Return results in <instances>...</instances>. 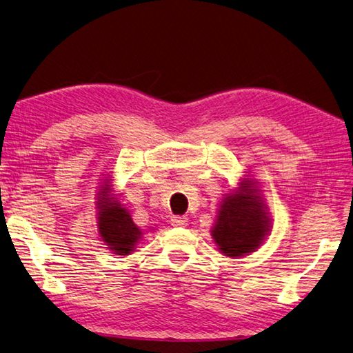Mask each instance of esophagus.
<instances>
[{"label":"esophagus","mask_w":353,"mask_h":353,"mask_svg":"<svg viewBox=\"0 0 353 353\" xmlns=\"http://www.w3.org/2000/svg\"><path fill=\"white\" fill-rule=\"evenodd\" d=\"M171 224L174 227H185L188 225V218L185 216H172L171 218Z\"/></svg>","instance_id":"obj_1"}]
</instances>
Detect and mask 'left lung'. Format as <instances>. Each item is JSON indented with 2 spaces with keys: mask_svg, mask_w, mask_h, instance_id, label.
<instances>
[{
  "mask_svg": "<svg viewBox=\"0 0 353 353\" xmlns=\"http://www.w3.org/2000/svg\"><path fill=\"white\" fill-rule=\"evenodd\" d=\"M252 179H244L234 193L221 201L212 227L221 254L232 259L255 252L271 230L270 214Z\"/></svg>",
  "mask_w": 353,
  "mask_h": 353,
  "instance_id": "1",
  "label": "left lung"
}]
</instances>
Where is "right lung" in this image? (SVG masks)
<instances>
[{
  "mask_svg": "<svg viewBox=\"0 0 353 353\" xmlns=\"http://www.w3.org/2000/svg\"><path fill=\"white\" fill-rule=\"evenodd\" d=\"M97 205L98 232L105 246H109L117 255H129L134 252L143 232L132 221L128 208L119 204V201L112 194L109 179H105V182L99 187Z\"/></svg>",
  "mask_w": 353,
  "mask_h": 353,
  "instance_id": "add662e5",
  "label": "right lung"
}]
</instances>
